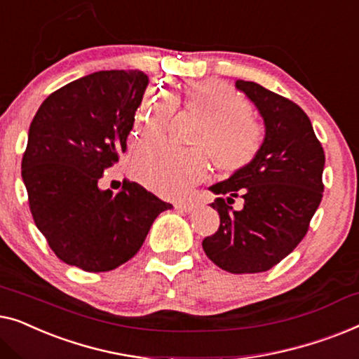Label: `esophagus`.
Instances as JSON below:
<instances>
[{
	"label": "esophagus",
	"mask_w": 359,
	"mask_h": 359,
	"mask_svg": "<svg viewBox=\"0 0 359 359\" xmlns=\"http://www.w3.org/2000/svg\"><path fill=\"white\" fill-rule=\"evenodd\" d=\"M195 201L191 200H187V201H179V203H175V210L182 211V213H190V211L195 210Z\"/></svg>",
	"instance_id": "obj_1"
}]
</instances>
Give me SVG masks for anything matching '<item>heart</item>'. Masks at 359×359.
Listing matches in <instances>:
<instances>
[{
	"instance_id": "b5f03b06",
	"label": "heart",
	"mask_w": 359,
	"mask_h": 359,
	"mask_svg": "<svg viewBox=\"0 0 359 359\" xmlns=\"http://www.w3.org/2000/svg\"><path fill=\"white\" fill-rule=\"evenodd\" d=\"M180 102L203 123L196 146L206 148L221 172L236 174L259 156L264 128L250 117V104L239 90L218 79L194 81L182 89ZM172 112L164 90H151L136 112V128L143 138L163 133ZM201 151H179L164 141H148L135 156L133 172L141 184L161 196L179 198L208 174Z\"/></svg>"
}]
</instances>
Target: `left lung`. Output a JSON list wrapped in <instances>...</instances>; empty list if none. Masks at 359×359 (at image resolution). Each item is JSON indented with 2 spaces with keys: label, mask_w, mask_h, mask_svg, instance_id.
Masks as SVG:
<instances>
[{
  "label": "left lung",
  "mask_w": 359,
  "mask_h": 359,
  "mask_svg": "<svg viewBox=\"0 0 359 359\" xmlns=\"http://www.w3.org/2000/svg\"><path fill=\"white\" fill-rule=\"evenodd\" d=\"M264 118V144L254 163L211 185L219 228L203 239L208 259L229 273H260L290 255L322 200L325 154L304 110L252 81H236ZM245 200L242 210L230 206Z\"/></svg>",
  "instance_id": "obj_1"
}]
</instances>
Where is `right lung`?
I'll use <instances>...</instances> for the list:
<instances>
[{
  "instance_id": "right-lung-1",
  "label": "right lung",
  "mask_w": 359,
  "mask_h": 359,
  "mask_svg": "<svg viewBox=\"0 0 359 359\" xmlns=\"http://www.w3.org/2000/svg\"><path fill=\"white\" fill-rule=\"evenodd\" d=\"M148 83L140 69L88 74L50 94L30 123L21 165L30 213L65 264L90 273L117 269L172 208L136 182L117 194L99 189L127 151Z\"/></svg>"
}]
</instances>
